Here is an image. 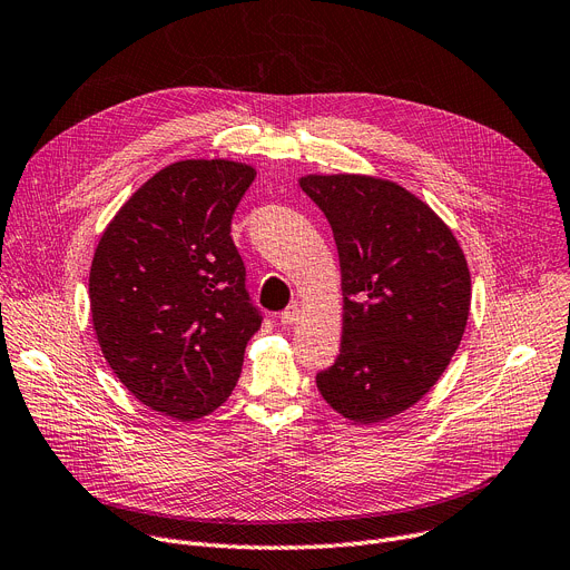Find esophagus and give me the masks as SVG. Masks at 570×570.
Wrapping results in <instances>:
<instances>
[{"label": "esophagus", "mask_w": 570, "mask_h": 570, "mask_svg": "<svg viewBox=\"0 0 570 570\" xmlns=\"http://www.w3.org/2000/svg\"><path fill=\"white\" fill-rule=\"evenodd\" d=\"M282 325H295L297 321H301L303 318V309L301 307H297V305H291L288 309H284L282 312Z\"/></svg>", "instance_id": "34e87169"}]
</instances>
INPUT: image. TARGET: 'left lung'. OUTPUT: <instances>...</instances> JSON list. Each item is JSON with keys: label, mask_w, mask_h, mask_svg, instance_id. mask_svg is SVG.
<instances>
[{"label": "left lung", "mask_w": 570, "mask_h": 570, "mask_svg": "<svg viewBox=\"0 0 570 570\" xmlns=\"http://www.w3.org/2000/svg\"><path fill=\"white\" fill-rule=\"evenodd\" d=\"M303 191L331 222L342 269V346L316 374L323 400L372 425L413 406L458 351L471 275L453 230L397 183L305 175Z\"/></svg>", "instance_id": "obj_1"}]
</instances>
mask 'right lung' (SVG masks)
<instances>
[{"label": "right lung", "mask_w": 570, "mask_h": 570, "mask_svg": "<svg viewBox=\"0 0 570 570\" xmlns=\"http://www.w3.org/2000/svg\"><path fill=\"white\" fill-rule=\"evenodd\" d=\"M256 168L175 161L122 205L89 269V312L106 363L145 406L196 421L243 372L261 314L230 222Z\"/></svg>", "instance_id": "obj_1"}]
</instances>
